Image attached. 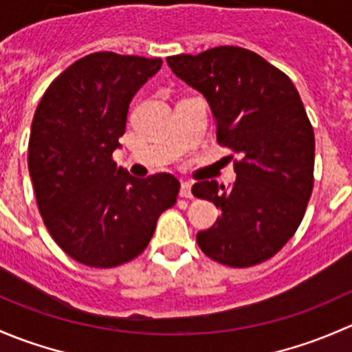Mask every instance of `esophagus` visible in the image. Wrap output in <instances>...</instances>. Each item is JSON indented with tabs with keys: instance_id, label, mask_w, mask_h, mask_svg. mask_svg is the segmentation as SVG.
<instances>
[{
	"instance_id": "1",
	"label": "esophagus",
	"mask_w": 352,
	"mask_h": 352,
	"mask_svg": "<svg viewBox=\"0 0 352 352\" xmlns=\"http://www.w3.org/2000/svg\"><path fill=\"white\" fill-rule=\"evenodd\" d=\"M180 197H186V199L192 197V184L190 182L180 184Z\"/></svg>"
}]
</instances>
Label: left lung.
Wrapping results in <instances>:
<instances>
[{
	"mask_svg": "<svg viewBox=\"0 0 352 352\" xmlns=\"http://www.w3.org/2000/svg\"><path fill=\"white\" fill-rule=\"evenodd\" d=\"M173 74L201 91L216 120V140L242 156L236 180L194 184L219 218L197 233L201 250L230 267L267 261L294 235L314 189L315 136L293 81L255 52L221 45L166 58Z\"/></svg>",
	"mask_w": 352,
	"mask_h": 352,
	"instance_id": "obj_1",
	"label": "left lung"
}]
</instances>
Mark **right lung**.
<instances>
[{
  "label": "right lung",
  "mask_w": 352,
  "mask_h": 352,
  "mask_svg": "<svg viewBox=\"0 0 352 352\" xmlns=\"http://www.w3.org/2000/svg\"><path fill=\"white\" fill-rule=\"evenodd\" d=\"M162 63L94 52L63 71L35 110L28 172L38 211L54 242L80 264L109 269L133 261L175 204V177L136 179L112 160L131 100Z\"/></svg>",
  "instance_id": "add662e5"
}]
</instances>
